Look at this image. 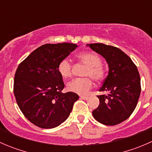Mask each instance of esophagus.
I'll return each instance as SVG.
<instances>
[{"label":"esophagus","instance_id":"obj_1","mask_svg":"<svg viewBox=\"0 0 152 152\" xmlns=\"http://www.w3.org/2000/svg\"><path fill=\"white\" fill-rule=\"evenodd\" d=\"M81 99H83V100H87L88 99V96H80Z\"/></svg>","mask_w":152,"mask_h":152}]
</instances>
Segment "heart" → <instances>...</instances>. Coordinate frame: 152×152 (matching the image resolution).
Returning <instances> with one entry per match:
<instances>
[{"label":"heart","instance_id":"b5f03b06","mask_svg":"<svg viewBox=\"0 0 152 152\" xmlns=\"http://www.w3.org/2000/svg\"><path fill=\"white\" fill-rule=\"evenodd\" d=\"M78 58L87 66L83 73L84 76L91 77L96 82L104 79L105 71L102 65V59L99 55L93 52H86L79 54ZM58 72L64 79H68L73 76V66L68 59H64L60 61L58 65ZM88 77L76 79L69 82L67 85V90L77 94H86L93 86L91 79Z\"/></svg>","mask_w":152,"mask_h":152}]
</instances>
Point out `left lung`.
I'll list each match as a JSON object with an SVG mask.
<instances>
[{"mask_svg":"<svg viewBox=\"0 0 152 152\" xmlns=\"http://www.w3.org/2000/svg\"><path fill=\"white\" fill-rule=\"evenodd\" d=\"M87 45L103 56L109 66L99 91L110 93L98 96L100 104L93 115L102 124L117 125L126 120L137 104L141 91L140 74L132 60L121 49L102 43Z\"/></svg>","mask_w":152,"mask_h":152,"instance_id":"obj_1","label":"left lung"}]
</instances>
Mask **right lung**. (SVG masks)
<instances>
[{"instance_id":"right-lung-1","label":"right lung","mask_w":152,"mask_h":152,"mask_svg":"<svg viewBox=\"0 0 152 152\" xmlns=\"http://www.w3.org/2000/svg\"><path fill=\"white\" fill-rule=\"evenodd\" d=\"M78 45L45 44L37 48L18 66L14 79V94L26 118L42 129H52L69 117L79 96L62 93L65 87L58 65Z\"/></svg>"}]
</instances>
